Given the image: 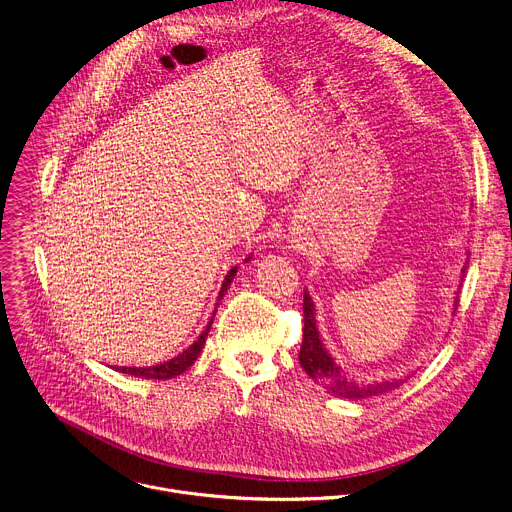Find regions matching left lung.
<instances>
[{
	"instance_id": "left-lung-1",
	"label": "left lung",
	"mask_w": 512,
	"mask_h": 512,
	"mask_svg": "<svg viewBox=\"0 0 512 512\" xmlns=\"http://www.w3.org/2000/svg\"><path fill=\"white\" fill-rule=\"evenodd\" d=\"M303 317H305V327H303V346L299 352V362L303 370L317 382L321 384L327 392L344 396V399H370V396L384 394L392 388H399L405 380H384V382H374V384H362L352 380L342 368H339L333 358L323 350V344L319 339V331L315 325V307L305 293L303 297Z\"/></svg>"
}]
</instances>
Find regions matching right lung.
Listing matches in <instances>:
<instances>
[{
    "label": "right lung",
    "mask_w": 512,
    "mask_h": 512,
    "mask_svg": "<svg viewBox=\"0 0 512 512\" xmlns=\"http://www.w3.org/2000/svg\"><path fill=\"white\" fill-rule=\"evenodd\" d=\"M236 272H238V266H234L230 272H227V276H225V280H223V285H221V291H219V297H217L219 301H221L223 295L227 293V287H230V282L234 280ZM213 317H215V313H213ZM213 317L209 319L205 331L195 339V342H193L187 350H183V354L175 356L173 360L162 362V364H158V366H150V368H128V366H120L118 372H124V374H130V376H138V378H154V380H166V378H173V376L183 374L187 368H191V366L195 364L197 356L201 354V350H203V346H205V337H207V333H209V329H211V323H213Z\"/></svg>",
    "instance_id": "obj_1"
}]
</instances>
